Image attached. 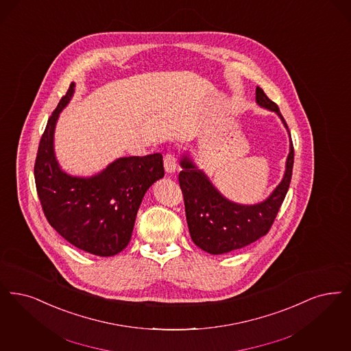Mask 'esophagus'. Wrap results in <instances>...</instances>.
Returning a JSON list of instances; mask_svg holds the SVG:
<instances>
[{
    "mask_svg": "<svg viewBox=\"0 0 351 351\" xmlns=\"http://www.w3.org/2000/svg\"><path fill=\"white\" fill-rule=\"evenodd\" d=\"M163 163H165V169H166L167 173H173L176 171L178 160H176L175 155L166 154L165 159H163Z\"/></svg>",
    "mask_w": 351,
    "mask_h": 351,
    "instance_id": "esophagus-1",
    "label": "esophagus"
}]
</instances>
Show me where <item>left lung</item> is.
Masks as SVG:
<instances>
[{
    "label": "left lung",
    "instance_id": "1",
    "mask_svg": "<svg viewBox=\"0 0 351 351\" xmlns=\"http://www.w3.org/2000/svg\"><path fill=\"white\" fill-rule=\"evenodd\" d=\"M256 103L274 112L286 128L280 108L267 98L263 88L256 87ZM294 165V147L290 137L289 155L280 184L269 196L257 204H238L221 193L210 178L198 169L189 152L180 158L179 182L184 196L186 223L191 238L197 247L210 254H222L247 247L267 235L289 191Z\"/></svg>",
    "mask_w": 351,
    "mask_h": 351
}]
</instances>
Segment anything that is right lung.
<instances>
[{
  "instance_id": "add662e5",
  "label": "right lung",
  "mask_w": 351,
  "mask_h": 351,
  "mask_svg": "<svg viewBox=\"0 0 351 351\" xmlns=\"http://www.w3.org/2000/svg\"><path fill=\"white\" fill-rule=\"evenodd\" d=\"M74 91L71 82L43 133L34 169L36 191L49 225L62 238L84 252L110 257L129 244L142 198L165 176L163 156L117 158L91 176L65 172L55 153V130Z\"/></svg>"
}]
</instances>
